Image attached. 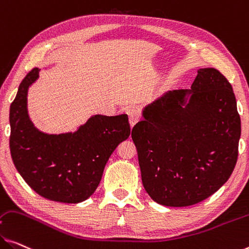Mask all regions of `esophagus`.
<instances>
[{
	"instance_id": "obj_1",
	"label": "esophagus",
	"mask_w": 249,
	"mask_h": 249,
	"mask_svg": "<svg viewBox=\"0 0 249 249\" xmlns=\"http://www.w3.org/2000/svg\"><path fill=\"white\" fill-rule=\"evenodd\" d=\"M127 114L129 116L130 127H133L140 119V110L138 108H130L127 110Z\"/></svg>"
}]
</instances>
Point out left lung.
<instances>
[{"label":"left lung","instance_id":"left-lung-1","mask_svg":"<svg viewBox=\"0 0 249 249\" xmlns=\"http://www.w3.org/2000/svg\"><path fill=\"white\" fill-rule=\"evenodd\" d=\"M132 128L141 179L160 205L186 207L212 196L236 166L240 117L228 80L198 70L191 89L168 91Z\"/></svg>","mask_w":249,"mask_h":249}]
</instances>
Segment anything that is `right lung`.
<instances>
[{
  "label": "right lung",
  "mask_w": 249,
  "mask_h": 249,
  "mask_svg": "<svg viewBox=\"0 0 249 249\" xmlns=\"http://www.w3.org/2000/svg\"><path fill=\"white\" fill-rule=\"evenodd\" d=\"M39 72L34 68L25 75L11 103V157L18 174L40 196L78 204L94 193L110 156L130 136L128 116L95 114L74 132H42L28 113V90Z\"/></svg>",
  "instance_id": "obj_1"
}]
</instances>
